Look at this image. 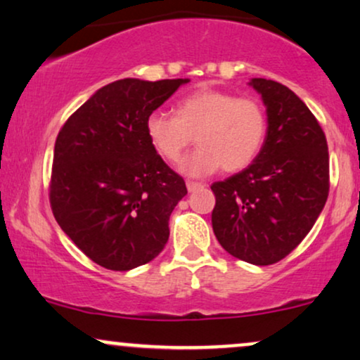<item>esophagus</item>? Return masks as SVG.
I'll return each instance as SVG.
<instances>
[{
  "instance_id": "esophagus-1",
  "label": "esophagus",
  "mask_w": 360,
  "mask_h": 360,
  "mask_svg": "<svg viewBox=\"0 0 360 360\" xmlns=\"http://www.w3.org/2000/svg\"><path fill=\"white\" fill-rule=\"evenodd\" d=\"M203 185L202 184H198V181H187V190L188 192H195V190H198V188H202Z\"/></svg>"
}]
</instances>
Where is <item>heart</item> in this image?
<instances>
[{
    "label": "heart",
    "mask_w": 360,
    "mask_h": 360,
    "mask_svg": "<svg viewBox=\"0 0 360 360\" xmlns=\"http://www.w3.org/2000/svg\"><path fill=\"white\" fill-rule=\"evenodd\" d=\"M267 135V113L259 100L219 88L200 86L179 100L175 115L155 110L146 118V136L160 157L179 162L195 141L198 148L181 160L193 176L219 170L233 173L250 165Z\"/></svg>",
    "instance_id": "1"
}]
</instances>
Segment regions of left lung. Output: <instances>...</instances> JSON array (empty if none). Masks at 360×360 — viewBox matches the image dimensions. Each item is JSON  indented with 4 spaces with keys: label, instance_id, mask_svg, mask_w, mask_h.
<instances>
[{
    "label": "left lung",
    "instance_id": "left-lung-1",
    "mask_svg": "<svg viewBox=\"0 0 360 360\" xmlns=\"http://www.w3.org/2000/svg\"><path fill=\"white\" fill-rule=\"evenodd\" d=\"M267 108V135L245 170L215 181L212 227L220 245L254 265L282 260L304 240L329 195L321 125L282 83L252 78Z\"/></svg>",
    "mask_w": 360,
    "mask_h": 360
}]
</instances>
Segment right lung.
I'll use <instances>...</instances> for the list:
<instances>
[{"label": "right lung", "mask_w": 360, "mask_h": 360, "mask_svg": "<svg viewBox=\"0 0 360 360\" xmlns=\"http://www.w3.org/2000/svg\"><path fill=\"white\" fill-rule=\"evenodd\" d=\"M188 78H123L100 88L56 136L50 203L61 230L95 264L131 270L163 250L185 181L155 152L146 118Z\"/></svg>", "instance_id": "obj_1"}]
</instances>
